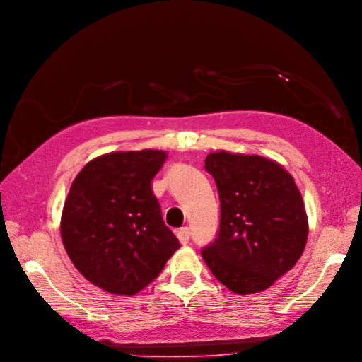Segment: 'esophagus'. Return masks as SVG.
Masks as SVG:
<instances>
[{
  "label": "esophagus",
  "mask_w": 362,
  "mask_h": 362,
  "mask_svg": "<svg viewBox=\"0 0 362 362\" xmlns=\"http://www.w3.org/2000/svg\"><path fill=\"white\" fill-rule=\"evenodd\" d=\"M176 235H177L179 242L182 245H188L189 243V238H191V230L188 228V226H183V228L176 231Z\"/></svg>",
  "instance_id": "34e87169"
}]
</instances>
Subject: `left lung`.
<instances>
[{
  "label": "left lung",
  "mask_w": 362,
  "mask_h": 362,
  "mask_svg": "<svg viewBox=\"0 0 362 362\" xmlns=\"http://www.w3.org/2000/svg\"><path fill=\"white\" fill-rule=\"evenodd\" d=\"M216 182L221 223L202 255L219 282L246 296L270 288L300 259L307 215L291 174L259 155L228 152L206 158Z\"/></svg>",
  "instance_id": "obj_1"
}]
</instances>
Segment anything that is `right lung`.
Returning <instances> with one entry per match:
<instances>
[{
  "instance_id": "1",
  "label": "right lung",
  "mask_w": 362,
  "mask_h": 362,
  "mask_svg": "<svg viewBox=\"0 0 362 362\" xmlns=\"http://www.w3.org/2000/svg\"><path fill=\"white\" fill-rule=\"evenodd\" d=\"M165 159L163 151L107 153L88 163L71 185L62 243L76 269L107 292L137 293L180 247L151 188Z\"/></svg>"
}]
</instances>
